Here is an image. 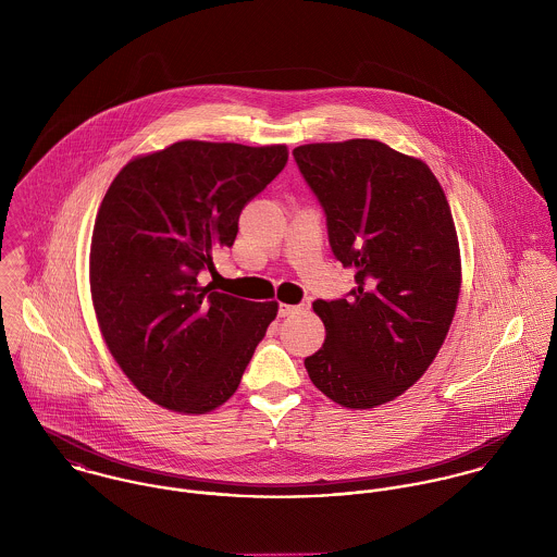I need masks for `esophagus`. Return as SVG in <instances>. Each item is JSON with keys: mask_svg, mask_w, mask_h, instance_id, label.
Listing matches in <instances>:
<instances>
[{"mask_svg": "<svg viewBox=\"0 0 557 557\" xmlns=\"http://www.w3.org/2000/svg\"><path fill=\"white\" fill-rule=\"evenodd\" d=\"M298 311H300V307H296V305H281L278 307V318H289V315H294Z\"/></svg>", "mask_w": 557, "mask_h": 557, "instance_id": "obj_1", "label": "esophagus"}]
</instances>
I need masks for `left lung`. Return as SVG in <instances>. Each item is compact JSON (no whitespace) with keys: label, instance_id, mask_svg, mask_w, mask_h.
<instances>
[{"label":"left lung","instance_id":"obj_1","mask_svg":"<svg viewBox=\"0 0 557 557\" xmlns=\"http://www.w3.org/2000/svg\"><path fill=\"white\" fill-rule=\"evenodd\" d=\"M296 164L325 214L332 255L356 287L315 300L321 349L305 360L334 403L369 409L413 386L455 318L461 259L446 195L422 160L373 139L309 144Z\"/></svg>","mask_w":557,"mask_h":557}]
</instances>
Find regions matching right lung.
I'll use <instances>...</instances> for the list:
<instances>
[{
    "label": "right lung",
    "instance_id": "1",
    "mask_svg": "<svg viewBox=\"0 0 557 557\" xmlns=\"http://www.w3.org/2000/svg\"><path fill=\"white\" fill-rule=\"evenodd\" d=\"M285 146L177 141L131 160L111 182L91 236L89 285L115 362L166 409L206 413L239 380L276 318L197 283L238 236L239 212L287 164Z\"/></svg>",
    "mask_w": 557,
    "mask_h": 557
}]
</instances>
